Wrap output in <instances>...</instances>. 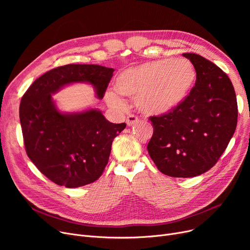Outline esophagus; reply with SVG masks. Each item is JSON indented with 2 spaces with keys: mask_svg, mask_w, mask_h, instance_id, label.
<instances>
[{
  "mask_svg": "<svg viewBox=\"0 0 250 250\" xmlns=\"http://www.w3.org/2000/svg\"><path fill=\"white\" fill-rule=\"evenodd\" d=\"M138 121H139V118H138L136 115L129 114V115L126 117L125 123H126V125H127L128 126H132V125H134L135 124H137Z\"/></svg>",
  "mask_w": 250,
  "mask_h": 250,
  "instance_id": "esophagus-1",
  "label": "esophagus"
}]
</instances>
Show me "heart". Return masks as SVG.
<instances>
[{
	"label": "heart",
	"instance_id": "heart-1",
	"mask_svg": "<svg viewBox=\"0 0 250 250\" xmlns=\"http://www.w3.org/2000/svg\"><path fill=\"white\" fill-rule=\"evenodd\" d=\"M193 65L185 59L144 62L123 71L115 78L114 90L105 99L111 107L123 106L117 95L136 98V106L148 114L172 111L186 100L195 82Z\"/></svg>",
	"mask_w": 250,
	"mask_h": 250
}]
</instances>
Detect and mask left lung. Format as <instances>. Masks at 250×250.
<instances>
[{"label":"left lung","mask_w":250,"mask_h":250,"mask_svg":"<svg viewBox=\"0 0 250 250\" xmlns=\"http://www.w3.org/2000/svg\"><path fill=\"white\" fill-rule=\"evenodd\" d=\"M196 72L194 87L179 106L151 116L148 152L171 177H193L211 169L226 150L237 125V100L229 77L196 54H183Z\"/></svg>","instance_id":"left-lung-1"}]
</instances>
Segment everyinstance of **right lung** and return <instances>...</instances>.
Instances as JSON below:
<instances>
[{"label": "right lung", "instance_id": "obj_1", "mask_svg": "<svg viewBox=\"0 0 250 250\" xmlns=\"http://www.w3.org/2000/svg\"><path fill=\"white\" fill-rule=\"evenodd\" d=\"M114 70L70 63L32 83L20 103V123L29 159L58 186L73 188L97 180L108 163L113 139L126 125L108 122L97 108L62 112L52 95L74 83H87L103 98Z\"/></svg>", "mask_w": 250, "mask_h": 250}]
</instances>
